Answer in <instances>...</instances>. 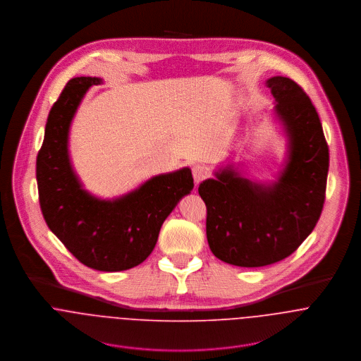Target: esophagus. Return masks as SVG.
<instances>
[{"instance_id":"34e87169","label":"esophagus","mask_w":361,"mask_h":361,"mask_svg":"<svg viewBox=\"0 0 361 361\" xmlns=\"http://www.w3.org/2000/svg\"><path fill=\"white\" fill-rule=\"evenodd\" d=\"M192 173H193V178H195V182L199 185L202 180H204L206 178H208L209 175V171L207 168L206 165H202V164H197L192 168Z\"/></svg>"}]
</instances>
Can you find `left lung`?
Returning a JSON list of instances; mask_svg holds the SVG:
<instances>
[{
    "mask_svg": "<svg viewBox=\"0 0 361 361\" xmlns=\"http://www.w3.org/2000/svg\"><path fill=\"white\" fill-rule=\"evenodd\" d=\"M267 86L288 137V159L276 182H252L226 165L199 186L212 255L247 268L278 262L305 242L324 207L329 166L322 125L305 90L283 76L268 79Z\"/></svg>",
    "mask_w": 361,
    "mask_h": 361,
    "instance_id": "8db88e82",
    "label": "left lung"
}]
</instances>
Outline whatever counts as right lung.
<instances>
[{"label": "right lung", "mask_w": 361, "mask_h": 361, "mask_svg": "<svg viewBox=\"0 0 361 361\" xmlns=\"http://www.w3.org/2000/svg\"><path fill=\"white\" fill-rule=\"evenodd\" d=\"M100 78L71 79L52 105L36 178L43 216L52 233L86 267L125 271L142 264L154 249L161 225L195 186L192 171L153 176L112 200L97 199L78 179L68 152L71 122L89 87Z\"/></svg>", "instance_id": "right-lung-1"}]
</instances>
